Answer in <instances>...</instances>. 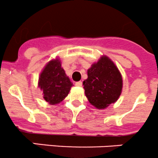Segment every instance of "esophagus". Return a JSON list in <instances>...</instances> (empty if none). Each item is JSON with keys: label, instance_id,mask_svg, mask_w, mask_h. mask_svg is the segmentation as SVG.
Segmentation results:
<instances>
[{"label": "esophagus", "instance_id": "1", "mask_svg": "<svg viewBox=\"0 0 158 158\" xmlns=\"http://www.w3.org/2000/svg\"><path fill=\"white\" fill-rule=\"evenodd\" d=\"M76 86H82V82L81 81H79V82H76Z\"/></svg>", "mask_w": 158, "mask_h": 158}]
</instances>
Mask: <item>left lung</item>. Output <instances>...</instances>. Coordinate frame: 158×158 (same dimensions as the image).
Here are the masks:
<instances>
[{
  "mask_svg": "<svg viewBox=\"0 0 158 158\" xmlns=\"http://www.w3.org/2000/svg\"><path fill=\"white\" fill-rule=\"evenodd\" d=\"M88 78L83 81L85 96L98 109H104L114 103L122 90V77L114 63L102 56L87 71Z\"/></svg>",
  "mask_w": 158,
  "mask_h": 158,
  "instance_id": "obj_1",
  "label": "left lung"
}]
</instances>
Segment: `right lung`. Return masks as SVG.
I'll list each match as a JSON object with an SVG mask.
<instances>
[{
    "mask_svg": "<svg viewBox=\"0 0 158 158\" xmlns=\"http://www.w3.org/2000/svg\"><path fill=\"white\" fill-rule=\"evenodd\" d=\"M38 86L44 98L50 105L61 102L69 94L73 82L61 66L60 59H55L45 66L39 77Z\"/></svg>",
    "mask_w": 158,
    "mask_h": 158,
    "instance_id": "obj_1",
    "label": "right lung"
}]
</instances>
